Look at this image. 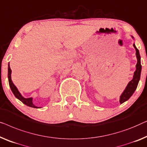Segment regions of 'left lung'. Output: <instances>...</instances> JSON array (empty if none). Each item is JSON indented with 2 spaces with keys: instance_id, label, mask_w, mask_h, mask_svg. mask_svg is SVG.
<instances>
[{
  "instance_id": "obj_1",
  "label": "left lung",
  "mask_w": 147,
  "mask_h": 147,
  "mask_svg": "<svg viewBox=\"0 0 147 147\" xmlns=\"http://www.w3.org/2000/svg\"><path fill=\"white\" fill-rule=\"evenodd\" d=\"M132 38H134L133 36H132ZM133 47L136 50V59H137V63L136 65V71L134 73L133 79L128 83L127 87L125 88V90L120 96V103L121 104L125 102V101L128 100L131 98V96L133 94L136 87H137L140 78V73H141L142 69V66L141 64H140V56L139 51L136 47L135 44H133Z\"/></svg>"
}]
</instances>
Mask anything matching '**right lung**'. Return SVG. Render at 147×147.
<instances>
[{"mask_svg": "<svg viewBox=\"0 0 147 147\" xmlns=\"http://www.w3.org/2000/svg\"><path fill=\"white\" fill-rule=\"evenodd\" d=\"M11 73L12 71L10 68V65L9 64L8 65V78H9V86L11 87V89L12 90V93L14 94V96L16 98H18V100H20L23 104L26 105V106H28L30 107H32V108H40V107H38L33 104L32 102V98H24L22 96V94L20 93V92L18 91V90L16 88V86L14 85L13 82L12 81L11 79Z\"/></svg>", "mask_w": 147, "mask_h": 147, "instance_id": "add662e5", "label": "right lung"}]
</instances>
